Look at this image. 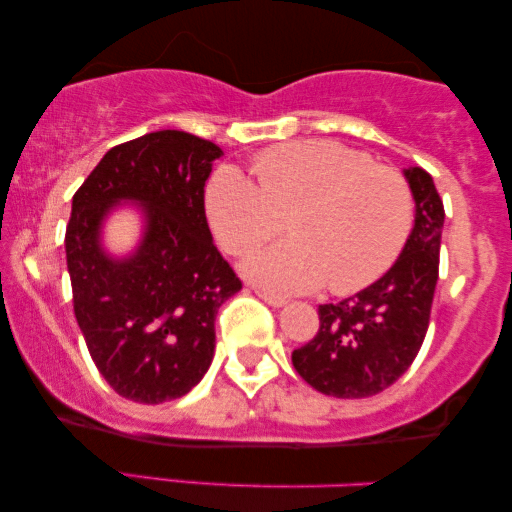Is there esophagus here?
Instances as JSON below:
<instances>
[{"instance_id":"esophagus-1","label":"esophagus","mask_w":512,"mask_h":512,"mask_svg":"<svg viewBox=\"0 0 512 512\" xmlns=\"http://www.w3.org/2000/svg\"><path fill=\"white\" fill-rule=\"evenodd\" d=\"M257 296H260L264 303H269V305H272V308H284V305L289 303V301H286V298H281V296H274V293H267V291H257Z\"/></svg>"}]
</instances>
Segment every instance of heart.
Masks as SVG:
<instances>
[{"label":"heart","instance_id":"1","mask_svg":"<svg viewBox=\"0 0 512 512\" xmlns=\"http://www.w3.org/2000/svg\"><path fill=\"white\" fill-rule=\"evenodd\" d=\"M257 185L236 166L214 170L204 192L211 231L233 255L276 236L291 240L245 257L243 274L276 296L327 284L354 293L380 279L407 243L414 202L399 173L337 142H293L255 158Z\"/></svg>","mask_w":512,"mask_h":512}]
</instances>
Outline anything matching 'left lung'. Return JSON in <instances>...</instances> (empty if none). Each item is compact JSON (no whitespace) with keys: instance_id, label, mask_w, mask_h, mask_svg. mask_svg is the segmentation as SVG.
I'll use <instances>...</instances> for the list:
<instances>
[{"instance_id":"obj_1","label":"left lung","mask_w":512,"mask_h":512,"mask_svg":"<svg viewBox=\"0 0 512 512\" xmlns=\"http://www.w3.org/2000/svg\"><path fill=\"white\" fill-rule=\"evenodd\" d=\"M402 173L414 197V228L397 262L356 296L320 305V330L291 354L298 375L322 395H378L407 373L424 344L445 211L424 168Z\"/></svg>"}]
</instances>
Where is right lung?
Here are the masks:
<instances>
[{
	"instance_id": "add662e5",
	"label": "right lung",
	"mask_w": 512,
	"mask_h": 512,
	"mask_svg": "<svg viewBox=\"0 0 512 512\" xmlns=\"http://www.w3.org/2000/svg\"><path fill=\"white\" fill-rule=\"evenodd\" d=\"M223 151L163 129L113 146L72 199L64 250L74 315L88 354L117 395L139 404L178 399L204 378L216 313L243 289L211 238L204 185ZM134 206L132 251L104 245V223Z\"/></svg>"
}]
</instances>
